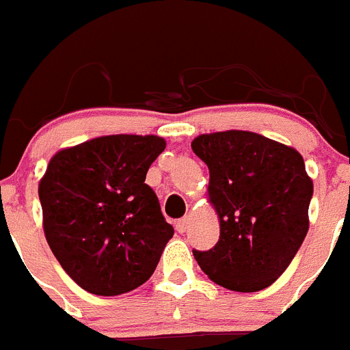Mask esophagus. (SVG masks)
Listing matches in <instances>:
<instances>
[{
	"label": "esophagus",
	"mask_w": 350,
	"mask_h": 350,
	"mask_svg": "<svg viewBox=\"0 0 350 350\" xmlns=\"http://www.w3.org/2000/svg\"><path fill=\"white\" fill-rule=\"evenodd\" d=\"M175 228H177L178 233H185V231H187V228H189V217H184V219H180V221H177Z\"/></svg>",
	"instance_id": "obj_1"
}]
</instances>
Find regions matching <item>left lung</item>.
I'll use <instances>...</instances> for the list:
<instances>
[{
	"mask_svg": "<svg viewBox=\"0 0 350 350\" xmlns=\"http://www.w3.org/2000/svg\"><path fill=\"white\" fill-rule=\"evenodd\" d=\"M208 166V200L221 234L210 250H193L210 279L256 293L286 271L308 231L314 184L301 154L252 131L200 135L191 144Z\"/></svg>",
	"mask_w": 350,
	"mask_h": 350,
	"instance_id": "8db88e82",
	"label": "left lung"
}]
</instances>
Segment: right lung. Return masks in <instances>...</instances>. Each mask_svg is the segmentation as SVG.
Returning a JSON list of instances; mask_svg holds the SVG:
<instances>
[{"mask_svg": "<svg viewBox=\"0 0 350 350\" xmlns=\"http://www.w3.org/2000/svg\"><path fill=\"white\" fill-rule=\"evenodd\" d=\"M166 142L110 135L63 148L38 185L45 238L82 289L117 296L150 279L172 224L145 177Z\"/></svg>", "mask_w": 350, "mask_h": 350, "instance_id": "1", "label": "right lung"}]
</instances>
